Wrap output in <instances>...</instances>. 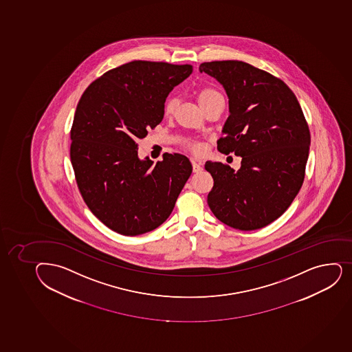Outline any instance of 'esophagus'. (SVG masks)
I'll list each match as a JSON object with an SVG mask.
<instances>
[{"mask_svg":"<svg viewBox=\"0 0 352 352\" xmlns=\"http://www.w3.org/2000/svg\"><path fill=\"white\" fill-rule=\"evenodd\" d=\"M192 170L195 172V173H199L201 170H204V167H202V163L201 162H196V160H192Z\"/></svg>","mask_w":352,"mask_h":352,"instance_id":"obj_1","label":"esophagus"}]
</instances>
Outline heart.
<instances>
[{"label": "heart", "instance_id": "obj_1", "mask_svg": "<svg viewBox=\"0 0 352 352\" xmlns=\"http://www.w3.org/2000/svg\"><path fill=\"white\" fill-rule=\"evenodd\" d=\"M196 98H197V102L204 109H208L209 106L212 105L218 100H224L223 94L217 89L212 87H204L199 89L197 94H196ZM177 107H178V99L175 97H168L164 102V114L167 116H172ZM187 146L192 153H202V146L197 144V143H188Z\"/></svg>", "mask_w": 352, "mask_h": 352}]
</instances>
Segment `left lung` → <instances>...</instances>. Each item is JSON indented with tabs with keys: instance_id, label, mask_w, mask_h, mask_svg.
<instances>
[{
	"instance_id": "left-lung-1",
	"label": "left lung",
	"mask_w": 352,
	"mask_h": 352,
	"mask_svg": "<svg viewBox=\"0 0 352 352\" xmlns=\"http://www.w3.org/2000/svg\"><path fill=\"white\" fill-rule=\"evenodd\" d=\"M228 97V116L217 148L240 156L241 167L207 162L214 187L208 204L233 228H265L290 207L302 186L311 134L304 113L282 80L236 60L204 62Z\"/></svg>"
}]
</instances>
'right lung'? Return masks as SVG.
Listing matches in <instances>:
<instances>
[{"label":"right lung","instance_id":"obj_1","mask_svg":"<svg viewBox=\"0 0 352 352\" xmlns=\"http://www.w3.org/2000/svg\"><path fill=\"white\" fill-rule=\"evenodd\" d=\"M192 73L190 65L131 61L87 87L70 131V160L91 212L124 236L150 232L166 221L192 174V164L167 153L138 158V141L162 122L164 102Z\"/></svg>","mask_w":352,"mask_h":352}]
</instances>
